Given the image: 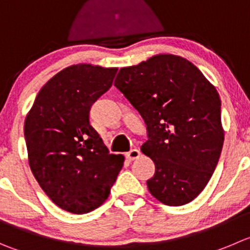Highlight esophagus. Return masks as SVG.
I'll use <instances>...</instances> for the list:
<instances>
[{"instance_id":"34e87169","label":"esophagus","mask_w":250,"mask_h":250,"mask_svg":"<svg viewBox=\"0 0 250 250\" xmlns=\"http://www.w3.org/2000/svg\"><path fill=\"white\" fill-rule=\"evenodd\" d=\"M125 156H126V158L129 159V161H135V159H137L140 156H141V152H140V149L137 148H132L131 151L126 152Z\"/></svg>"}]
</instances>
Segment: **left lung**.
Masks as SVG:
<instances>
[{"mask_svg": "<svg viewBox=\"0 0 250 250\" xmlns=\"http://www.w3.org/2000/svg\"><path fill=\"white\" fill-rule=\"evenodd\" d=\"M114 85L147 125L141 151L156 166L149 192L169 206L194 200L212 177L225 141L215 85L194 63L172 54L120 68Z\"/></svg>", "mask_w": 250, "mask_h": 250, "instance_id": "left-lung-1", "label": "left lung"}]
</instances>
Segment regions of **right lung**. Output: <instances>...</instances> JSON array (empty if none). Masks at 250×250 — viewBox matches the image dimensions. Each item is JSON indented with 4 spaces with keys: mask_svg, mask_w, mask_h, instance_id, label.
Wrapping results in <instances>:
<instances>
[{
    "mask_svg": "<svg viewBox=\"0 0 250 250\" xmlns=\"http://www.w3.org/2000/svg\"><path fill=\"white\" fill-rule=\"evenodd\" d=\"M116 67L68 66L38 93L24 121L28 162L55 205L87 213L109 196L125 161L109 153L89 124L92 104L113 84Z\"/></svg>",
    "mask_w": 250,
    "mask_h": 250,
    "instance_id": "obj_1",
    "label": "right lung"
}]
</instances>
